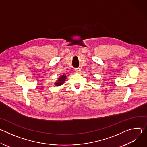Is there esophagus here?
<instances>
[{"label": "esophagus", "instance_id": "1", "mask_svg": "<svg viewBox=\"0 0 147 147\" xmlns=\"http://www.w3.org/2000/svg\"><path fill=\"white\" fill-rule=\"evenodd\" d=\"M75 71L77 73H80L81 72V69H79V68H77V69H75Z\"/></svg>", "mask_w": 147, "mask_h": 147}]
</instances>
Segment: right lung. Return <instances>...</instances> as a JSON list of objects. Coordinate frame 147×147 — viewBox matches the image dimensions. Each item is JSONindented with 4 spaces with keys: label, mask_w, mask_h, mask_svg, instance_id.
<instances>
[{
    "label": "right lung",
    "mask_w": 147,
    "mask_h": 147,
    "mask_svg": "<svg viewBox=\"0 0 147 147\" xmlns=\"http://www.w3.org/2000/svg\"><path fill=\"white\" fill-rule=\"evenodd\" d=\"M66 76H65V75H62V76H61L60 77L58 78L57 81L55 83V86H57V87L60 86L62 85L63 84V82L66 81Z\"/></svg>",
    "instance_id": "1"
}]
</instances>
